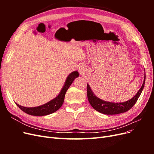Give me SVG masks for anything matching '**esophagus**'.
I'll list each match as a JSON object with an SVG mask.
<instances>
[{
	"label": "esophagus",
	"instance_id": "34e87169",
	"mask_svg": "<svg viewBox=\"0 0 154 154\" xmlns=\"http://www.w3.org/2000/svg\"><path fill=\"white\" fill-rule=\"evenodd\" d=\"M78 71H79V72H80V73H83V72H84V71H85L84 67H83L82 66H80V67H79V68H78Z\"/></svg>",
	"mask_w": 154,
	"mask_h": 154
}]
</instances>
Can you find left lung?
Instances as JSON below:
<instances>
[{"label":"left lung","instance_id":"left-lung-1","mask_svg":"<svg viewBox=\"0 0 154 154\" xmlns=\"http://www.w3.org/2000/svg\"><path fill=\"white\" fill-rule=\"evenodd\" d=\"M145 73H144V80L143 85L140 88L136 94L131 99L129 100L121 102V103H114V102H110L104 101L97 97L94 93L92 91L90 85L87 83V97L91 105L96 111L100 113L106 114V115H114L123 113L129 110L136 103L137 100L140 96L141 92L143 90L145 83Z\"/></svg>","mask_w":154,"mask_h":154}]
</instances>
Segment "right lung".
<instances>
[{
  "label": "right lung",
  "mask_w": 154,
  "mask_h": 154,
  "mask_svg": "<svg viewBox=\"0 0 154 154\" xmlns=\"http://www.w3.org/2000/svg\"><path fill=\"white\" fill-rule=\"evenodd\" d=\"M78 76L79 73L77 71H73L70 73L67 77L66 80L65 82L64 85L58 95L55 98L49 101L48 103L44 105L35 107H26L18 105L17 103H15L23 112L31 116H42L54 113V112L57 111L63 105L65 95H66L67 89L71 86L72 83L74 82V79Z\"/></svg>",
  "instance_id": "add662e5"
}]
</instances>
